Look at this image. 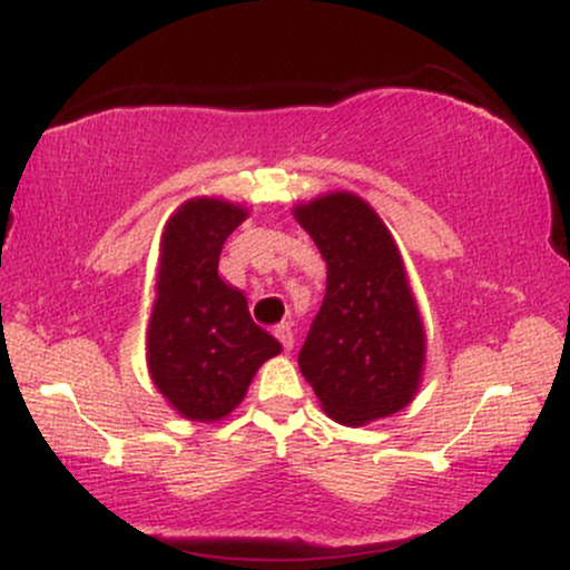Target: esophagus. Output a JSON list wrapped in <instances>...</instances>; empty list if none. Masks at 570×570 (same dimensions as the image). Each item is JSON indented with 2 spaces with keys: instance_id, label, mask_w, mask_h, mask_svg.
<instances>
[{
  "instance_id": "obj_1",
  "label": "esophagus",
  "mask_w": 570,
  "mask_h": 570,
  "mask_svg": "<svg viewBox=\"0 0 570 570\" xmlns=\"http://www.w3.org/2000/svg\"><path fill=\"white\" fill-rule=\"evenodd\" d=\"M273 335L278 337V343L284 345V351H292L294 348V332H292V326L289 324H278L276 330H273Z\"/></svg>"
}]
</instances>
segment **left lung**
<instances>
[{
    "mask_svg": "<svg viewBox=\"0 0 570 570\" xmlns=\"http://www.w3.org/2000/svg\"><path fill=\"white\" fill-rule=\"evenodd\" d=\"M294 219L326 263L299 372L332 421L364 426L394 415L417 394L426 364V330L394 235L345 189L297 203Z\"/></svg>",
    "mask_w": 570,
    "mask_h": 570,
    "instance_id": "obj_1",
    "label": "left lung"
}]
</instances>
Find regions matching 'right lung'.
Listing matches in <instances>:
<instances>
[{
	"instance_id": "right-lung-1",
	"label": "right lung",
	"mask_w": 570,
	"mask_h": 570,
	"mask_svg": "<svg viewBox=\"0 0 570 570\" xmlns=\"http://www.w3.org/2000/svg\"><path fill=\"white\" fill-rule=\"evenodd\" d=\"M246 217L240 203L193 198L163 227L147 367L155 389L187 421L230 415L257 370L281 353L278 340L252 322L244 292L217 271L227 235Z\"/></svg>"
}]
</instances>
